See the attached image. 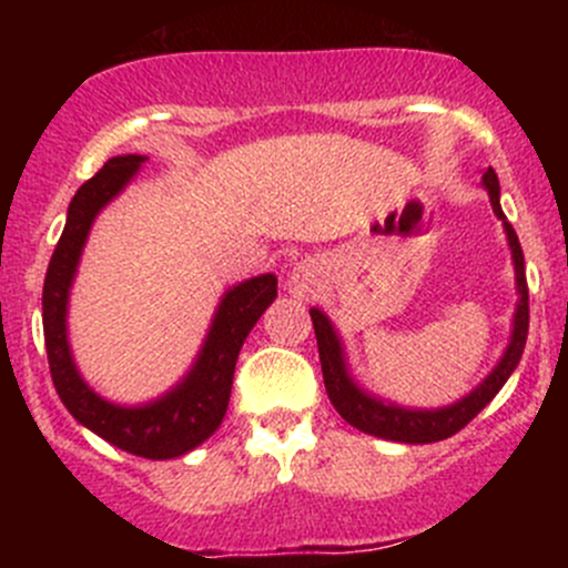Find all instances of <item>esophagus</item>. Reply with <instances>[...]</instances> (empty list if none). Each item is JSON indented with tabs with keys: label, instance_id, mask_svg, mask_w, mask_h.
<instances>
[{
	"label": "esophagus",
	"instance_id": "1",
	"mask_svg": "<svg viewBox=\"0 0 568 568\" xmlns=\"http://www.w3.org/2000/svg\"><path fill=\"white\" fill-rule=\"evenodd\" d=\"M288 291L300 300H311L321 291V266L316 261H302L296 263L288 272V280H285Z\"/></svg>",
	"mask_w": 568,
	"mask_h": 568
}]
</instances>
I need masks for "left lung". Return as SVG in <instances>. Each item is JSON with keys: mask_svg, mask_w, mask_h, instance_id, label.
I'll use <instances>...</instances> for the list:
<instances>
[{"mask_svg": "<svg viewBox=\"0 0 568 568\" xmlns=\"http://www.w3.org/2000/svg\"><path fill=\"white\" fill-rule=\"evenodd\" d=\"M484 186L489 192L491 209L503 220L506 227L508 247H511L514 268H517V291H519V305L514 313V332L511 343H508L506 354L500 357L497 368L475 387L473 393L464 395L456 404L443 406V409H406V406L385 404L382 398H374L357 385V382L348 376L346 357H343L341 337H337L335 326L329 324V318L313 307V329H316L318 341V359H321V374H324V387L329 395L332 406L337 409V415L346 423H352L354 428L365 434H374V437L393 439V443H409V445H426V443H439V439L454 437L456 432H462L497 393L506 385L508 376L514 374V368L519 365L525 352V341H528V324H530V311H528V280H525V255L519 247V239L514 233L511 222L506 220L500 209V181H497L495 170H484Z\"/></svg>", "mask_w": 568, "mask_h": 568, "instance_id": "1", "label": "left lung"}]
</instances>
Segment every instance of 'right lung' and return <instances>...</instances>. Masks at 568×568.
I'll return each instance as SVG.
<instances>
[{
    "label": "right lung",
    "mask_w": 568,
    "mask_h": 568,
    "mask_svg": "<svg viewBox=\"0 0 568 568\" xmlns=\"http://www.w3.org/2000/svg\"><path fill=\"white\" fill-rule=\"evenodd\" d=\"M142 162L145 159L136 153L109 159L104 168L73 194L68 205L65 231L57 242L49 272H45L43 335L57 395L82 426L125 454L142 456V459H175L197 448L220 428L227 400H231L239 352L255 321L277 296V277L261 274V277L244 280L222 296L220 311L205 335L203 352L197 354V363L168 395L142 406H118L90 390L79 376L71 346H68V291L77 274L79 255L88 242L90 225L109 200L136 175Z\"/></svg>",
    "instance_id": "1"
}]
</instances>
